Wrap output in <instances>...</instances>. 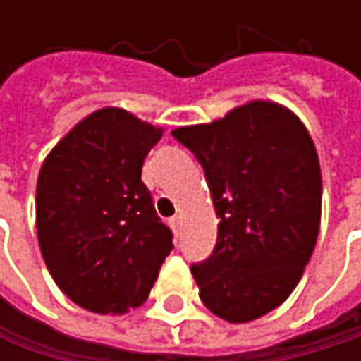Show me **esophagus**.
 I'll return each mask as SVG.
<instances>
[{
  "mask_svg": "<svg viewBox=\"0 0 361 361\" xmlns=\"http://www.w3.org/2000/svg\"><path fill=\"white\" fill-rule=\"evenodd\" d=\"M169 224H171V228H173V234H176V236H180V217H171V221H169Z\"/></svg>",
  "mask_w": 361,
  "mask_h": 361,
  "instance_id": "esophagus-1",
  "label": "esophagus"
}]
</instances>
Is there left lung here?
I'll return each instance as SVG.
<instances>
[{
	"instance_id": "left-lung-1",
	"label": "left lung",
	"mask_w": 361,
	"mask_h": 361,
	"mask_svg": "<svg viewBox=\"0 0 361 361\" xmlns=\"http://www.w3.org/2000/svg\"><path fill=\"white\" fill-rule=\"evenodd\" d=\"M171 133L202 165L219 217L213 252L190 265L200 301L232 324L257 320L288 299L316 247V146L290 110L263 100Z\"/></svg>"
}]
</instances>
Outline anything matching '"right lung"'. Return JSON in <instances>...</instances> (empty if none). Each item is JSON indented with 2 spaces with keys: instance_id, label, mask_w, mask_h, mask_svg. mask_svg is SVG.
<instances>
[{
  "instance_id": "right-lung-1",
  "label": "right lung",
  "mask_w": 361,
  "mask_h": 361,
  "mask_svg": "<svg viewBox=\"0 0 361 361\" xmlns=\"http://www.w3.org/2000/svg\"><path fill=\"white\" fill-rule=\"evenodd\" d=\"M163 129L123 109L77 123L47 154L37 180V238L60 290L83 310L140 307L173 249V234L142 181Z\"/></svg>"
}]
</instances>
